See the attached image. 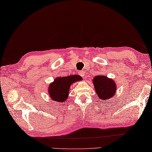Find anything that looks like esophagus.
<instances>
[{"label":"esophagus","mask_w":152,"mask_h":152,"mask_svg":"<svg viewBox=\"0 0 152 152\" xmlns=\"http://www.w3.org/2000/svg\"><path fill=\"white\" fill-rule=\"evenodd\" d=\"M85 73L84 71H80V72H79V75H81V77H85Z\"/></svg>","instance_id":"obj_1"}]
</instances>
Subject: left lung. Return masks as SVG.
Here are the masks:
<instances>
[{
	"instance_id": "8db88e82",
	"label": "left lung",
	"mask_w": 152,
	"mask_h": 152,
	"mask_svg": "<svg viewBox=\"0 0 152 152\" xmlns=\"http://www.w3.org/2000/svg\"><path fill=\"white\" fill-rule=\"evenodd\" d=\"M92 82L96 95L102 101H107L115 95L117 86L113 79L108 78L105 75H99L94 77Z\"/></svg>"
}]
</instances>
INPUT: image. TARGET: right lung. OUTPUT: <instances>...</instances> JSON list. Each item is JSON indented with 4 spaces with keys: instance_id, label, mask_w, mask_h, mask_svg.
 I'll return each mask as SVG.
<instances>
[{
    "instance_id": "right-lung-1",
    "label": "right lung",
    "mask_w": 152,
    "mask_h": 152,
    "mask_svg": "<svg viewBox=\"0 0 152 152\" xmlns=\"http://www.w3.org/2000/svg\"><path fill=\"white\" fill-rule=\"evenodd\" d=\"M80 81H82V78L78 75L58 77L48 87V91L50 98L53 101L64 102L69 96L71 85Z\"/></svg>"
}]
</instances>
